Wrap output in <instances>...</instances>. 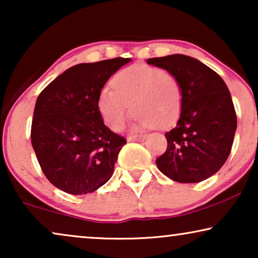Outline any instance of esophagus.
Masks as SVG:
<instances>
[{"label": "esophagus", "instance_id": "1", "mask_svg": "<svg viewBox=\"0 0 258 258\" xmlns=\"http://www.w3.org/2000/svg\"><path fill=\"white\" fill-rule=\"evenodd\" d=\"M146 140V136L144 135H135V136H129L128 137V141H143Z\"/></svg>", "mask_w": 258, "mask_h": 258}]
</instances>
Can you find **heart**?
<instances>
[{
    "instance_id": "b5f03b06",
    "label": "heart",
    "mask_w": 258,
    "mask_h": 258,
    "mask_svg": "<svg viewBox=\"0 0 258 258\" xmlns=\"http://www.w3.org/2000/svg\"><path fill=\"white\" fill-rule=\"evenodd\" d=\"M98 95L97 107L105 124L119 130L133 110L137 128H169L182 111L181 84L163 69L135 64L119 70Z\"/></svg>"
}]
</instances>
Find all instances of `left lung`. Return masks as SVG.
I'll list each match as a JSON object with an SVG mask.
<instances>
[{"label": "left lung", "instance_id": "left-lung-1", "mask_svg": "<svg viewBox=\"0 0 258 258\" xmlns=\"http://www.w3.org/2000/svg\"><path fill=\"white\" fill-rule=\"evenodd\" d=\"M181 84L183 102L177 124L165 133L168 147L157 168L172 181L197 183L216 174L231 151L237 118L222 77L199 59L174 54L147 59Z\"/></svg>", "mask_w": 258, "mask_h": 258}]
</instances>
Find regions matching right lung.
<instances>
[{
  "instance_id": "add662e5",
  "label": "right lung",
  "mask_w": 258,
  "mask_h": 258,
  "mask_svg": "<svg viewBox=\"0 0 258 258\" xmlns=\"http://www.w3.org/2000/svg\"><path fill=\"white\" fill-rule=\"evenodd\" d=\"M130 61L116 57L76 64L38 95L31 144L42 171L56 188L83 195L110 179L126 141L104 124L97 100L110 76Z\"/></svg>"
}]
</instances>
